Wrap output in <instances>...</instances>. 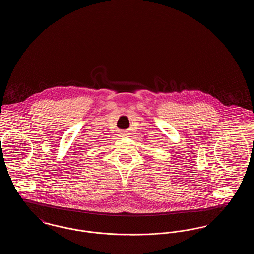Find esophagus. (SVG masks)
<instances>
[{
	"label": "esophagus",
	"instance_id": "obj_1",
	"mask_svg": "<svg viewBox=\"0 0 254 254\" xmlns=\"http://www.w3.org/2000/svg\"><path fill=\"white\" fill-rule=\"evenodd\" d=\"M120 135H121V137H127V134L126 132H120Z\"/></svg>",
	"mask_w": 254,
	"mask_h": 254
}]
</instances>
